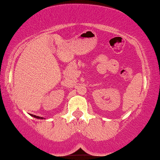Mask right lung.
<instances>
[{
    "label": "right lung",
    "mask_w": 160,
    "mask_h": 160,
    "mask_svg": "<svg viewBox=\"0 0 160 160\" xmlns=\"http://www.w3.org/2000/svg\"><path fill=\"white\" fill-rule=\"evenodd\" d=\"M30 115H31V116H32L33 117H35V118H37V119H43V117H40L36 116V115H33V114H30Z\"/></svg>",
    "instance_id": "obj_1"
}]
</instances>
